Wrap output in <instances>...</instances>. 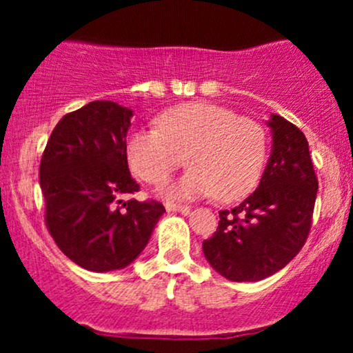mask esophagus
Segmentation results:
<instances>
[{
  "label": "esophagus",
  "instance_id": "esophagus-1",
  "mask_svg": "<svg viewBox=\"0 0 353 353\" xmlns=\"http://www.w3.org/2000/svg\"><path fill=\"white\" fill-rule=\"evenodd\" d=\"M165 209H168L169 212H182V214H189L190 212L189 205L172 204V202H168V204H165Z\"/></svg>",
  "mask_w": 353,
  "mask_h": 353
}]
</instances>
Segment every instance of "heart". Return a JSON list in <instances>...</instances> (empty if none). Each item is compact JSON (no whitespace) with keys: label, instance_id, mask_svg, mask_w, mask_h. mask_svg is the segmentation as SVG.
<instances>
[{"label":"heart","instance_id":"obj_1","mask_svg":"<svg viewBox=\"0 0 353 353\" xmlns=\"http://www.w3.org/2000/svg\"><path fill=\"white\" fill-rule=\"evenodd\" d=\"M157 128L134 129L125 141L129 165L149 184L164 181L184 164L190 169L165 185L174 199L209 196L232 202L259 182L267 156V134L257 121L228 108L189 103L164 112Z\"/></svg>","mask_w":353,"mask_h":353}]
</instances>
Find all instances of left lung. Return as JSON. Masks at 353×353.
I'll use <instances>...</instances> for the list:
<instances>
[{
  "instance_id": "1",
  "label": "left lung",
  "mask_w": 353,
  "mask_h": 353,
  "mask_svg": "<svg viewBox=\"0 0 353 353\" xmlns=\"http://www.w3.org/2000/svg\"><path fill=\"white\" fill-rule=\"evenodd\" d=\"M272 154L259 188L219 212L214 236L202 242L212 269L234 282H257L289 264L309 237L319 182L309 143L297 125L272 114Z\"/></svg>"
}]
</instances>
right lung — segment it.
I'll use <instances>...</instances> for the list:
<instances>
[{"label": "right lung", "instance_id": "add662e5", "mask_svg": "<svg viewBox=\"0 0 353 353\" xmlns=\"http://www.w3.org/2000/svg\"><path fill=\"white\" fill-rule=\"evenodd\" d=\"M131 117L112 101L68 112L39 164L46 228L61 252L91 272L131 264L165 212L157 201L128 199L139 190L125 154Z\"/></svg>", "mask_w": 353, "mask_h": 353}]
</instances>
